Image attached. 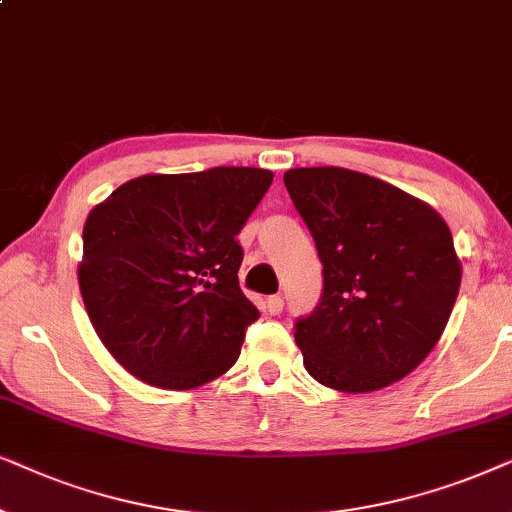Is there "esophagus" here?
<instances>
[{"mask_svg":"<svg viewBox=\"0 0 512 512\" xmlns=\"http://www.w3.org/2000/svg\"><path fill=\"white\" fill-rule=\"evenodd\" d=\"M267 311L271 313V316H278V313L283 311V297L281 295H274L267 299Z\"/></svg>","mask_w":512,"mask_h":512,"instance_id":"obj_1","label":"esophagus"}]
</instances>
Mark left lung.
<instances>
[{"label":"left lung","instance_id":"1","mask_svg":"<svg viewBox=\"0 0 512 512\" xmlns=\"http://www.w3.org/2000/svg\"><path fill=\"white\" fill-rule=\"evenodd\" d=\"M283 182L323 262V297L295 325L306 372L342 393L407 377L440 342L459 295L447 222L356 170L292 168Z\"/></svg>","mask_w":512,"mask_h":512}]
</instances>
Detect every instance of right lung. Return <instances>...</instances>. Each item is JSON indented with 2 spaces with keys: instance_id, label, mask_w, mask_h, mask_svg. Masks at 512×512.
<instances>
[{
  "instance_id": "right-lung-1",
  "label": "right lung",
  "mask_w": 512,
  "mask_h": 512,
  "mask_svg": "<svg viewBox=\"0 0 512 512\" xmlns=\"http://www.w3.org/2000/svg\"><path fill=\"white\" fill-rule=\"evenodd\" d=\"M271 180L243 166L140 175L88 213L81 299L135 379L189 391L236 363L245 327L260 318L238 285L236 234Z\"/></svg>"
}]
</instances>
